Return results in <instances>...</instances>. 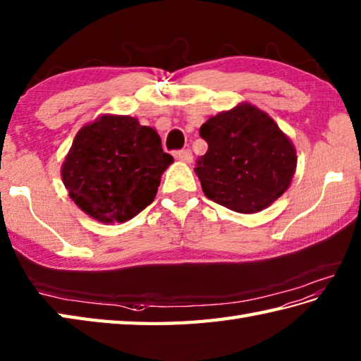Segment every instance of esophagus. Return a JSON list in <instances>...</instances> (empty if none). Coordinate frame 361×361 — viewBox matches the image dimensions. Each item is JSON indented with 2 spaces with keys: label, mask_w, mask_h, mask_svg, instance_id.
I'll use <instances>...</instances> for the list:
<instances>
[{
  "label": "esophagus",
  "mask_w": 361,
  "mask_h": 361,
  "mask_svg": "<svg viewBox=\"0 0 361 361\" xmlns=\"http://www.w3.org/2000/svg\"><path fill=\"white\" fill-rule=\"evenodd\" d=\"M176 157H178L180 161H185V164H191L193 161V154H191L190 149H180L176 152Z\"/></svg>",
  "instance_id": "esophagus-1"
}]
</instances>
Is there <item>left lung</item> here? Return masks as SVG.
Returning a JSON list of instances; mask_svg holds the SVG:
<instances>
[{"instance_id":"8db88e82","label":"left lung","mask_w":361,"mask_h":361,"mask_svg":"<svg viewBox=\"0 0 361 361\" xmlns=\"http://www.w3.org/2000/svg\"><path fill=\"white\" fill-rule=\"evenodd\" d=\"M209 149L195 173L204 195L238 213L269 207L290 187L298 157L291 140L263 110L241 102L205 121Z\"/></svg>"}]
</instances>
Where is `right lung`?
<instances>
[{
	"label": "right lung",
	"instance_id": "add662e5",
	"mask_svg": "<svg viewBox=\"0 0 361 361\" xmlns=\"http://www.w3.org/2000/svg\"><path fill=\"white\" fill-rule=\"evenodd\" d=\"M171 164L156 129L129 115H101L79 129L61 171L78 207L112 224L148 207Z\"/></svg>",
	"mask_w": 361,
	"mask_h": 361
}]
</instances>
